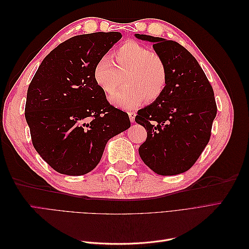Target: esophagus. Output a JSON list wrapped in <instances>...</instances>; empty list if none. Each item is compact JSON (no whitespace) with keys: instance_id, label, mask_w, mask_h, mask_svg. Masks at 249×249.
Returning a JSON list of instances; mask_svg holds the SVG:
<instances>
[{"instance_id":"1","label":"esophagus","mask_w":249,"mask_h":249,"mask_svg":"<svg viewBox=\"0 0 249 249\" xmlns=\"http://www.w3.org/2000/svg\"><path fill=\"white\" fill-rule=\"evenodd\" d=\"M135 116H136V113H135V112H132V111H130V112H129V117H130V119H131V122H132V123H134Z\"/></svg>"}]
</instances>
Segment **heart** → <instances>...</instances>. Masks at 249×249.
Wrapping results in <instances>:
<instances>
[{
  "label": "heart",
  "instance_id": "obj_1",
  "mask_svg": "<svg viewBox=\"0 0 249 249\" xmlns=\"http://www.w3.org/2000/svg\"><path fill=\"white\" fill-rule=\"evenodd\" d=\"M93 67V80L103 92L110 94L124 77V87L110 97L114 106L134 109L145 101L150 104L163 94L168 82V69L161 55L140 42L129 40L119 46Z\"/></svg>",
  "mask_w": 249,
  "mask_h": 249
}]
</instances>
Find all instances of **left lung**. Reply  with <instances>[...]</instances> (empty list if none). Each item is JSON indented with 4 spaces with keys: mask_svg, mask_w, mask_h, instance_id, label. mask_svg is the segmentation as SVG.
Masks as SVG:
<instances>
[{
    "mask_svg": "<svg viewBox=\"0 0 249 249\" xmlns=\"http://www.w3.org/2000/svg\"><path fill=\"white\" fill-rule=\"evenodd\" d=\"M135 36L153 42L168 69L163 94L135 117L147 132L139 155L158 175H178L193 166L210 140L217 114L213 88L196 59L177 41Z\"/></svg>",
    "mask_w": 249,
    "mask_h": 249,
    "instance_id": "1",
    "label": "left lung"
}]
</instances>
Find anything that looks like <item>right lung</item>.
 <instances>
[{"instance_id":"1","label":"right lung","mask_w":249,"mask_h":249,"mask_svg":"<svg viewBox=\"0 0 249 249\" xmlns=\"http://www.w3.org/2000/svg\"><path fill=\"white\" fill-rule=\"evenodd\" d=\"M120 38L119 32L73 36L43 59L30 83L25 116L33 146L59 173L90 172L108 140L131 126L93 80L95 63Z\"/></svg>"}]
</instances>
